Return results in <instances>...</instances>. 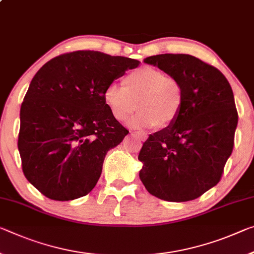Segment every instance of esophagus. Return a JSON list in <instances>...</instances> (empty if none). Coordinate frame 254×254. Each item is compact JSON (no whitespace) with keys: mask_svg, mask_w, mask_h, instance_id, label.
<instances>
[{"mask_svg":"<svg viewBox=\"0 0 254 254\" xmlns=\"http://www.w3.org/2000/svg\"><path fill=\"white\" fill-rule=\"evenodd\" d=\"M136 134H138V136L140 138V140H141V141H146L147 140V134L146 133H143V132H135Z\"/></svg>","mask_w":254,"mask_h":254,"instance_id":"obj_1","label":"esophagus"}]
</instances>
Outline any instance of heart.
Returning a JSON list of instances; mask_svg holds the SVG:
<instances>
[{"instance_id":"heart-1","label":"heart","mask_w":254,"mask_h":254,"mask_svg":"<svg viewBox=\"0 0 254 254\" xmlns=\"http://www.w3.org/2000/svg\"><path fill=\"white\" fill-rule=\"evenodd\" d=\"M104 103L111 115L119 122L128 121L134 128L164 127L178 119L184 103L182 84L173 76L151 66H143L127 73L123 86L112 82L104 89Z\"/></svg>"}]
</instances>
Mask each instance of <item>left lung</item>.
Segmentation results:
<instances>
[{
  "label": "left lung",
  "mask_w": 254,
  "mask_h": 254,
  "mask_svg": "<svg viewBox=\"0 0 254 254\" xmlns=\"http://www.w3.org/2000/svg\"><path fill=\"white\" fill-rule=\"evenodd\" d=\"M144 62L179 80L184 103L178 119L143 143L140 180L162 200H194L219 182L234 147L239 115L231 84L192 55L160 54Z\"/></svg>",
  "instance_id": "1"
}]
</instances>
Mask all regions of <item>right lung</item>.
<instances>
[{
    "label": "right lung",
    "mask_w": 254,
    "mask_h": 254,
    "mask_svg": "<svg viewBox=\"0 0 254 254\" xmlns=\"http://www.w3.org/2000/svg\"><path fill=\"white\" fill-rule=\"evenodd\" d=\"M139 63L75 51L35 74L20 110L18 149L23 174L42 194L69 201L95 188L107 151L128 133L111 115L104 89Z\"/></svg>",
    "instance_id": "right-lung-1"
}]
</instances>
